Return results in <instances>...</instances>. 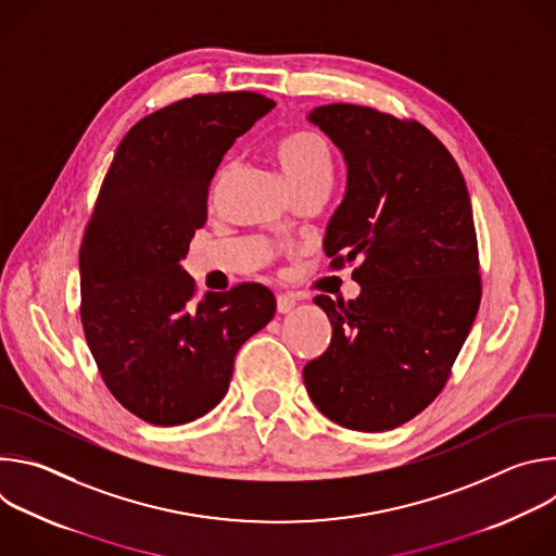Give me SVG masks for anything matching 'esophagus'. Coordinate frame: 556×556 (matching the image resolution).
Listing matches in <instances>:
<instances>
[{
	"instance_id": "obj_1",
	"label": "esophagus",
	"mask_w": 556,
	"mask_h": 556,
	"mask_svg": "<svg viewBox=\"0 0 556 556\" xmlns=\"http://www.w3.org/2000/svg\"><path fill=\"white\" fill-rule=\"evenodd\" d=\"M294 305H296V301L292 296H288V294L277 296V312L279 314H290L294 309Z\"/></svg>"
}]
</instances>
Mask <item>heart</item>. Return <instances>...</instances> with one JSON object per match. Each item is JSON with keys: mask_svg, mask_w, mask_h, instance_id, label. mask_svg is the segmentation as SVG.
<instances>
[{"mask_svg": "<svg viewBox=\"0 0 556 556\" xmlns=\"http://www.w3.org/2000/svg\"><path fill=\"white\" fill-rule=\"evenodd\" d=\"M275 161L292 193L307 187H330L334 178L332 149L324 136L314 131H294L279 138L273 147ZM226 169L219 174L222 182Z\"/></svg>", "mask_w": 556, "mask_h": 556, "instance_id": "obj_1", "label": "heart"}]
</instances>
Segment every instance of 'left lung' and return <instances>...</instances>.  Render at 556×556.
Masks as SVG:
<instances>
[{
	"instance_id": "left-lung-1",
	"label": "left lung",
	"mask_w": 556,
	"mask_h": 556,
	"mask_svg": "<svg viewBox=\"0 0 556 556\" xmlns=\"http://www.w3.org/2000/svg\"><path fill=\"white\" fill-rule=\"evenodd\" d=\"M307 121L343 153L345 195L324 251L358 262L352 301L316 296L330 348L303 367L312 403L354 431H387L442 391L482 299L478 237L466 182L420 123L332 103Z\"/></svg>"
}]
</instances>
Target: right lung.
I'll return each instance as SVG.
<instances>
[{"mask_svg":"<svg viewBox=\"0 0 556 556\" xmlns=\"http://www.w3.org/2000/svg\"><path fill=\"white\" fill-rule=\"evenodd\" d=\"M273 108L255 92L167 105L127 131L103 180L78 253L81 324L108 389L149 425L208 414L237 350L275 316V294L260 283L193 303L182 268L224 153Z\"/></svg>","mask_w":556,"mask_h":556,"instance_id":"right-lung-1","label":"right lung"}]
</instances>
